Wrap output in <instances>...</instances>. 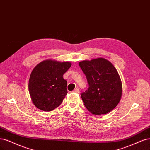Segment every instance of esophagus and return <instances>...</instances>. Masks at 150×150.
Wrapping results in <instances>:
<instances>
[{
	"mask_svg": "<svg viewBox=\"0 0 150 150\" xmlns=\"http://www.w3.org/2000/svg\"><path fill=\"white\" fill-rule=\"evenodd\" d=\"M73 92H75V93H79V90L78 88H76V89H75Z\"/></svg>",
	"mask_w": 150,
	"mask_h": 150,
	"instance_id": "34e87169",
	"label": "esophagus"
}]
</instances>
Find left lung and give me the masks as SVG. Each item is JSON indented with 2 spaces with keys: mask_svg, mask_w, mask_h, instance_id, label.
Instances as JSON below:
<instances>
[{
  "mask_svg": "<svg viewBox=\"0 0 150 150\" xmlns=\"http://www.w3.org/2000/svg\"><path fill=\"white\" fill-rule=\"evenodd\" d=\"M79 64L89 86L81 96L87 110L97 115L112 111L122 95L121 79L114 66L103 58L81 61Z\"/></svg>",
  "mask_w": 150,
  "mask_h": 150,
  "instance_id": "obj_1",
  "label": "left lung"
}]
</instances>
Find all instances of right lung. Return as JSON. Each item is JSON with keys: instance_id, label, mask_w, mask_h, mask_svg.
<instances>
[{"instance_id": "add662e5", "label": "right lung", "mask_w": 150, "mask_h": 150, "mask_svg": "<svg viewBox=\"0 0 150 150\" xmlns=\"http://www.w3.org/2000/svg\"><path fill=\"white\" fill-rule=\"evenodd\" d=\"M71 66L69 61L47 59L35 67L30 76L28 91L36 107L49 112L60 105L68 93L63 76Z\"/></svg>"}]
</instances>
